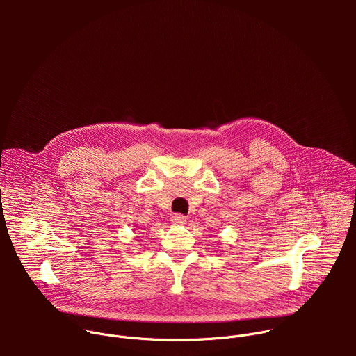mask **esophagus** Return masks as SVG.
I'll return each instance as SVG.
<instances>
[{
    "label": "esophagus",
    "instance_id": "1",
    "mask_svg": "<svg viewBox=\"0 0 356 356\" xmlns=\"http://www.w3.org/2000/svg\"><path fill=\"white\" fill-rule=\"evenodd\" d=\"M172 222L175 225H181V224L186 222V217L183 214H173L172 216Z\"/></svg>",
    "mask_w": 356,
    "mask_h": 356
}]
</instances>
